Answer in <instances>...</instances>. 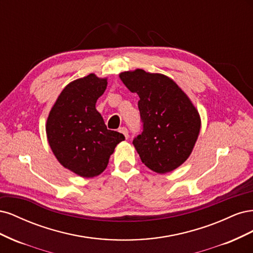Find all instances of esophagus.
Returning a JSON list of instances; mask_svg holds the SVG:
<instances>
[{
  "instance_id": "34e87169",
  "label": "esophagus",
  "mask_w": 253,
  "mask_h": 253,
  "mask_svg": "<svg viewBox=\"0 0 253 253\" xmlns=\"http://www.w3.org/2000/svg\"><path fill=\"white\" fill-rule=\"evenodd\" d=\"M119 132L124 134L126 139L128 138V131H127V128H126V126H122V127H120V128H119Z\"/></svg>"
}]
</instances>
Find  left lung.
<instances>
[{
	"label": "left lung",
	"mask_w": 253,
	"mask_h": 253,
	"mask_svg": "<svg viewBox=\"0 0 253 253\" xmlns=\"http://www.w3.org/2000/svg\"><path fill=\"white\" fill-rule=\"evenodd\" d=\"M125 85L139 96L142 132L133 140L141 162L159 174L186 162L197 140L201 117L177 84L163 74L143 70L119 75Z\"/></svg>",
	"instance_id": "8db88e82"
}]
</instances>
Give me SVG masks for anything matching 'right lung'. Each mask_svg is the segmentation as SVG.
<instances>
[{"label":"right lung","mask_w":253,"mask_h":253,"mask_svg":"<svg viewBox=\"0 0 253 253\" xmlns=\"http://www.w3.org/2000/svg\"><path fill=\"white\" fill-rule=\"evenodd\" d=\"M108 79L95 74L75 80L61 91L51 108L46 135L58 162L81 177H94L108 167L116 145L125 136L106 127L96 102Z\"/></svg>","instance_id":"add662e5"}]
</instances>
